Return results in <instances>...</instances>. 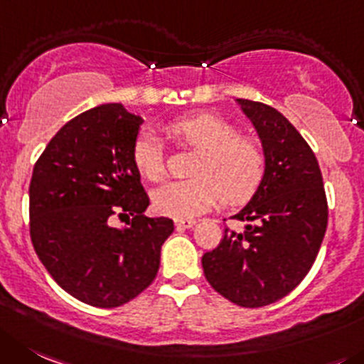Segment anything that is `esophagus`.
<instances>
[{
  "mask_svg": "<svg viewBox=\"0 0 364 364\" xmlns=\"http://www.w3.org/2000/svg\"><path fill=\"white\" fill-rule=\"evenodd\" d=\"M176 228L178 230H188V228H193V224H196V220L193 219H176Z\"/></svg>",
  "mask_w": 364,
  "mask_h": 364,
  "instance_id": "esophagus-1",
  "label": "esophagus"
}]
</instances>
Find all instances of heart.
<instances>
[{"mask_svg": "<svg viewBox=\"0 0 364 364\" xmlns=\"http://www.w3.org/2000/svg\"><path fill=\"white\" fill-rule=\"evenodd\" d=\"M166 138L178 147L196 149L188 166L190 179L172 181L152 193L159 213L192 219L213 208L246 205L259 192L267 174V152L257 138L240 134L239 127L215 113H196L165 125ZM132 163L144 179L165 178V152L152 132H140L132 144Z\"/></svg>", "mask_w": 364, "mask_h": 364, "instance_id": "obj_1", "label": "heart"}]
</instances>
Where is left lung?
I'll return each mask as SVG.
<instances>
[{
  "mask_svg": "<svg viewBox=\"0 0 364 364\" xmlns=\"http://www.w3.org/2000/svg\"><path fill=\"white\" fill-rule=\"evenodd\" d=\"M267 152V174L255 198L232 219L242 233L224 230L215 250L203 255L213 289L239 307L274 304L300 284L314 264L328 206L314 152L287 118L262 102L239 98Z\"/></svg>",
  "mask_w": 364,
  "mask_h": 364,
  "instance_id": "1",
  "label": "left lung"
}]
</instances>
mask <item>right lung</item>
Returning <instances> with one entry per match:
<instances>
[{"label":"right lung","instance_id":"right-lung-1","mask_svg":"<svg viewBox=\"0 0 364 364\" xmlns=\"http://www.w3.org/2000/svg\"><path fill=\"white\" fill-rule=\"evenodd\" d=\"M141 124L122 104L98 105L63 125L33 165V250L68 294L93 307H120L147 289L174 232L168 217L144 215L151 201L131 156Z\"/></svg>","mask_w":364,"mask_h":364}]
</instances>
